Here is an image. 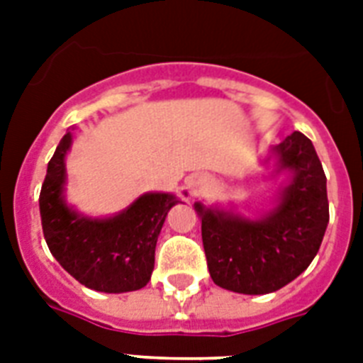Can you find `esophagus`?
Returning a JSON list of instances; mask_svg holds the SVG:
<instances>
[{
    "instance_id": "34e87169",
    "label": "esophagus",
    "mask_w": 363,
    "mask_h": 363,
    "mask_svg": "<svg viewBox=\"0 0 363 363\" xmlns=\"http://www.w3.org/2000/svg\"><path fill=\"white\" fill-rule=\"evenodd\" d=\"M194 190H196V192H198V190H201V188H205L207 186V179H205V177H198V179H196V181H194Z\"/></svg>"
}]
</instances>
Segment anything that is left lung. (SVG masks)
<instances>
[{"label": "left lung", "mask_w": 363, "mask_h": 363, "mask_svg": "<svg viewBox=\"0 0 363 363\" xmlns=\"http://www.w3.org/2000/svg\"><path fill=\"white\" fill-rule=\"evenodd\" d=\"M277 173L290 181L259 218L196 203L207 267L216 286L259 296L301 275L320 248L330 220L326 175L309 137L294 131L271 148Z\"/></svg>", "instance_id": "left-lung-1"}]
</instances>
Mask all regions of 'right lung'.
Here are the masks:
<instances>
[{"label":"right lung","mask_w":363,"mask_h":363,"mask_svg":"<svg viewBox=\"0 0 363 363\" xmlns=\"http://www.w3.org/2000/svg\"><path fill=\"white\" fill-rule=\"evenodd\" d=\"M67 131L48 162L39 196L45 241L52 256L86 288L107 294L147 286L154 269V250L165 216L179 199L173 194H143L122 213L90 218L65 203Z\"/></svg>","instance_id":"1"}]
</instances>
